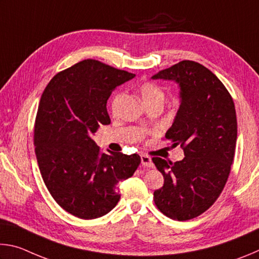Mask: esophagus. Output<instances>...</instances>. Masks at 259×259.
Returning a JSON list of instances; mask_svg holds the SVG:
<instances>
[{
    "mask_svg": "<svg viewBox=\"0 0 259 259\" xmlns=\"http://www.w3.org/2000/svg\"><path fill=\"white\" fill-rule=\"evenodd\" d=\"M140 160H142V164L144 166H146V168H154V164H153V162H152L150 156L142 155L140 156Z\"/></svg>",
    "mask_w": 259,
    "mask_h": 259,
    "instance_id": "obj_1",
    "label": "esophagus"
}]
</instances>
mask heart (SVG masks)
I'll list each match as a JSON object with an SVG mask.
<instances>
[{
    "mask_svg": "<svg viewBox=\"0 0 259 259\" xmlns=\"http://www.w3.org/2000/svg\"><path fill=\"white\" fill-rule=\"evenodd\" d=\"M139 94H140V96H142L143 102L146 105V106L147 105H152V104L163 105L164 99H165V95L163 93V90L152 82L142 83V84L139 85ZM121 98H122L121 94H117L115 97L113 98V100H112L113 111H115V109L117 108V105H119Z\"/></svg>",
    "mask_w": 259,
    "mask_h": 259,
    "instance_id": "1",
    "label": "heart"
}]
</instances>
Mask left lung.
<instances>
[{
	"label": "left lung",
	"mask_w": 259,
	"mask_h": 259,
	"mask_svg": "<svg viewBox=\"0 0 259 259\" xmlns=\"http://www.w3.org/2000/svg\"><path fill=\"white\" fill-rule=\"evenodd\" d=\"M152 78L179 85L181 105L165 138L185 155L175 163L152 159L164 178L154 202L166 217L188 221L211 207L229 178L238 136L234 103L221 80L195 61L183 60Z\"/></svg>",
	"instance_id": "left-lung-1"
}]
</instances>
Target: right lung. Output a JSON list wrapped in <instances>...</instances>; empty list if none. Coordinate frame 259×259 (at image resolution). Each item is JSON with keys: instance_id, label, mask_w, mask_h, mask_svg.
I'll return each mask as SVG.
<instances>
[{"instance_id": "right-lung-1", "label": "right lung", "mask_w": 259, "mask_h": 259, "mask_svg": "<svg viewBox=\"0 0 259 259\" xmlns=\"http://www.w3.org/2000/svg\"><path fill=\"white\" fill-rule=\"evenodd\" d=\"M135 74L85 59L51 78L38 104L34 145L38 168L61 208L82 219L108 213L120 200L117 184L138 168V154L100 153L93 135L109 124L112 91Z\"/></svg>"}]
</instances>
